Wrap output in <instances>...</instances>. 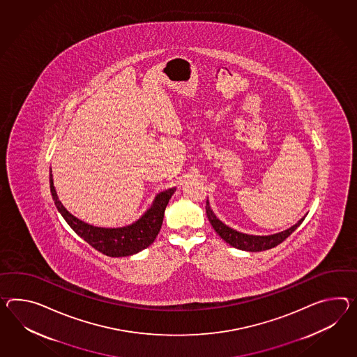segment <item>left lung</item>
<instances>
[{"label": "left lung", "instance_id": "1", "mask_svg": "<svg viewBox=\"0 0 357 357\" xmlns=\"http://www.w3.org/2000/svg\"><path fill=\"white\" fill-rule=\"evenodd\" d=\"M205 209H206V215L209 219L210 225L215 229L218 235L220 236L231 246H234L236 249H240V250H245V252H263V250H268V249L278 246V243L287 240V237L291 235L305 220V218H302L294 226L287 228L282 232L275 234V235H246V234L237 232L236 229H232L231 227L226 226L222 220H219L215 217V214L213 213V210L210 209L209 201H206Z\"/></svg>", "mask_w": 357, "mask_h": 357}]
</instances>
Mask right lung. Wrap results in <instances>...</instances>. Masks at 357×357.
<instances>
[{
  "label": "right lung",
  "mask_w": 357,
  "mask_h": 357,
  "mask_svg": "<svg viewBox=\"0 0 357 357\" xmlns=\"http://www.w3.org/2000/svg\"><path fill=\"white\" fill-rule=\"evenodd\" d=\"M50 191L52 200L61 217L70 225V228L91 245L98 252L108 257H129L142 252L155 241L162 225L166 205L172 199L175 188H169L160 192L153 201L152 206L142 217L130 226L122 228H100L87 225L85 222L73 217L68 210L61 205L52 182L50 172Z\"/></svg>",
  "instance_id": "obj_1"
}]
</instances>
